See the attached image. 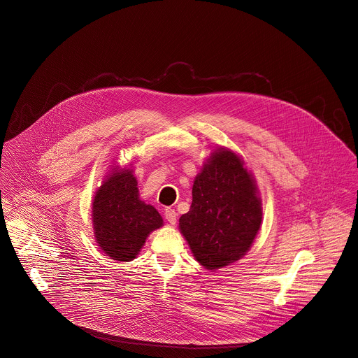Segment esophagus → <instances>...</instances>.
I'll return each mask as SVG.
<instances>
[{"label":"esophagus","mask_w":358,"mask_h":358,"mask_svg":"<svg viewBox=\"0 0 358 358\" xmlns=\"http://www.w3.org/2000/svg\"><path fill=\"white\" fill-rule=\"evenodd\" d=\"M165 218L170 224H174L177 222V213L173 208H166Z\"/></svg>","instance_id":"obj_1"}]
</instances>
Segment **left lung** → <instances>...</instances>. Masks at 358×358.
I'll use <instances>...</instances> for the list:
<instances>
[{"instance_id": "left-lung-1", "label": "left lung", "mask_w": 358, "mask_h": 358, "mask_svg": "<svg viewBox=\"0 0 358 358\" xmlns=\"http://www.w3.org/2000/svg\"><path fill=\"white\" fill-rule=\"evenodd\" d=\"M262 217L252 173L236 152L220 147L196 176L191 208L178 227L194 259L207 270H218L247 253Z\"/></svg>"}]
</instances>
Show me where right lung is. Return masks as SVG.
Returning a JSON list of instances; mask_svg holds the SVG:
<instances>
[{
  "label": "right lung",
  "instance_id": "obj_1",
  "mask_svg": "<svg viewBox=\"0 0 358 358\" xmlns=\"http://www.w3.org/2000/svg\"><path fill=\"white\" fill-rule=\"evenodd\" d=\"M94 234L99 248L117 262L138 256L148 234L162 227L164 220L138 199V181L131 169L113 166L92 201Z\"/></svg>",
  "mask_w": 358,
  "mask_h": 358
}]
</instances>
